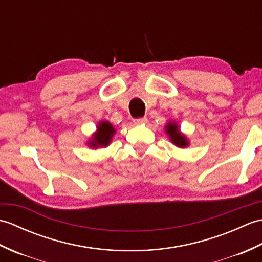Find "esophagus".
<instances>
[{"instance_id": "1", "label": "esophagus", "mask_w": 262, "mask_h": 262, "mask_svg": "<svg viewBox=\"0 0 262 262\" xmlns=\"http://www.w3.org/2000/svg\"><path fill=\"white\" fill-rule=\"evenodd\" d=\"M146 122H147V118H146V117H143V118H137V119H134V124H135V125L146 124Z\"/></svg>"}]
</instances>
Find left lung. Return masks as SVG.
<instances>
[{
  "label": "left lung",
  "mask_w": 262,
  "mask_h": 262,
  "mask_svg": "<svg viewBox=\"0 0 262 262\" xmlns=\"http://www.w3.org/2000/svg\"><path fill=\"white\" fill-rule=\"evenodd\" d=\"M164 130L166 133V135L169 136V140L170 142L176 145L177 147L179 148H186L189 146V140L187 138V136L181 133L179 125L177 124L176 121H169L165 124L164 127Z\"/></svg>",
  "instance_id": "left-lung-1"
}]
</instances>
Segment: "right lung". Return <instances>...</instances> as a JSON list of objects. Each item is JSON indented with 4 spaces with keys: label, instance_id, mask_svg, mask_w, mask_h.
<instances>
[{
    "label": "right lung",
    "instance_id": "1",
    "mask_svg": "<svg viewBox=\"0 0 262 262\" xmlns=\"http://www.w3.org/2000/svg\"><path fill=\"white\" fill-rule=\"evenodd\" d=\"M116 134V128L108 120H101L98 122L97 130L86 141V145L93 149L107 147L111 143L114 135Z\"/></svg>",
    "mask_w": 262,
    "mask_h": 262
}]
</instances>
